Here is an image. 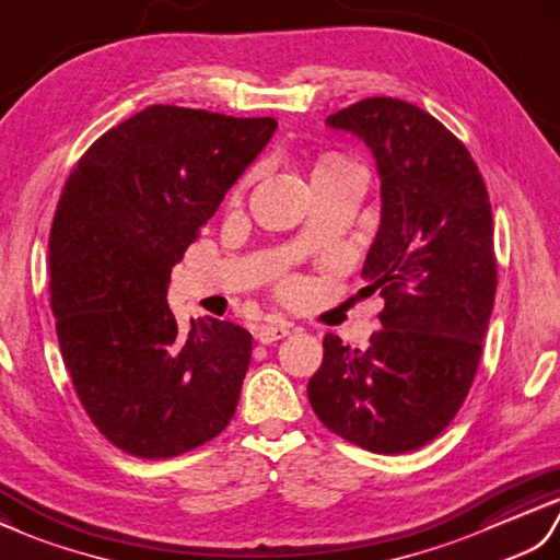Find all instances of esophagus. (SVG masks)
I'll use <instances>...</instances> for the list:
<instances>
[{"label": "esophagus", "mask_w": 560, "mask_h": 560, "mask_svg": "<svg viewBox=\"0 0 560 560\" xmlns=\"http://www.w3.org/2000/svg\"><path fill=\"white\" fill-rule=\"evenodd\" d=\"M290 330H292V323L282 318H268L256 328V340L260 345H270L276 340H282L284 335H290Z\"/></svg>", "instance_id": "esophagus-1"}]
</instances>
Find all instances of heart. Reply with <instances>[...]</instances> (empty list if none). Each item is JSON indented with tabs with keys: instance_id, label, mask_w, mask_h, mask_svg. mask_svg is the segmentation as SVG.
<instances>
[{
	"instance_id": "b5f03b06",
	"label": "heart",
	"mask_w": 560,
	"mask_h": 560,
	"mask_svg": "<svg viewBox=\"0 0 560 560\" xmlns=\"http://www.w3.org/2000/svg\"><path fill=\"white\" fill-rule=\"evenodd\" d=\"M340 165H347V160H342V158H328V160H323V163H320L318 170H316V175H318V172H326V170L340 167Z\"/></svg>"
}]
</instances>
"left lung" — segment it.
Instances as JSON below:
<instances>
[{"label":"left lung","instance_id":"1","mask_svg":"<svg viewBox=\"0 0 560 560\" xmlns=\"http://www.w3.org/2000/svg\"><path fill=\"white\" fill-rule=\"evenodd\" d=\"M326 124L376 158L381 228L362 276L385 306L369 350L323 338L308 400L359 448L417 451L451 424L481 359L495 296L489 191L463 141L412 103L366 97Z\"/></svg>","mask_w":560,"mask_h":560}]
</instances>
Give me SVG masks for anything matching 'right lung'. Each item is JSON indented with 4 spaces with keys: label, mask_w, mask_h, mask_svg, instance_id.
<instances>
[{
    "label": "right lung",
    "mask_w": 560,
    "mask_h": 560,
    "mask_svg": "<svg viewBox=\"0 0 560 560\" xmlns=\"http://www.w3.org/2000/svg\"><path fill=\"white\" fill-rule=\"evenodd\" d=\"M278 121L151 105L105 131L65 184L49 232V304L79 400L119 451L165 459L230 424L252 332H179L170 272Z\"/></svg>",
    "instance_id": "add662e5"
}]
</instances>
